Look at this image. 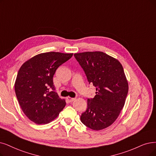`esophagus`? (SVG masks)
<instances>
[{
	"label": "esophagus",
	"instance_id": "esophagus-1",
	"mask_svg": "<svg viewBox=\"0 0 156 156\" xmlns=\"http://www.w3.org/2000/svg\"><path fill=\"white\" fill-rule=\"evenodd\" d=\"M76 99V98H72V97H67V100H68V101H69L70 102H72L74 101Z\"/></svg>",
	"mask_w": 156,
	"mask_h": 156
}]
</instances>
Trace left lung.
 Instances as JSON below:
<instances>
[{
	"label": "left lung",
	"instance_id": "8db88e82",
	"mask_svg": "<svg viewBox=\"0 0 156 156\" xmlns=\"http://www.w3.org/2000/svg\"><path fill=\"white\" fill-rule=\"evenodd\" d=\"M96 95L88 98V106L80 121L91 129L102 130L117 119L126 102L129 85L122 64L102 52L74 54Z\"/></svg>",
	"mask_w": 156,
	"mask_h": 156
}]
</instances>
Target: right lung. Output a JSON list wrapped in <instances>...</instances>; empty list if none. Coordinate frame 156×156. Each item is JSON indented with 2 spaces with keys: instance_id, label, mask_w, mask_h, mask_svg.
<instances>
[{
  "instance_id": "obj_1",
  "label": "right lung",
  "mask_w": 156,
  "mask_h": 156,
  "mask_svg": "<svg viewBox=\"0 0 156 156\" xmlns=\"http://www.w3.org/2000/svg\"><path fill=\"white\" fill-rule=\"evenodd\" d=\"M72 55V53H41L20 67L15 90L23 113L30 120L36 124L50 123L65 108V100L55 91L53 77L57 68Z\"/></svg>"
}]
</instances>
